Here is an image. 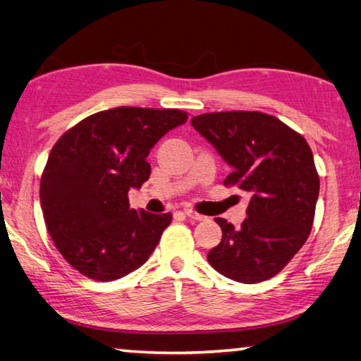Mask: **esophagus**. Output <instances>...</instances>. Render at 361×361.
I'll return each instance as SVG.
<instances>
[{"label": "esophagus", "mask_w": 361, "mask_h": 361, "mask_svg": "<svg viewBox=\"0 0 361 361\" xmlns=\"http://www.w3.org/2000/svg\"><path fill=\"white\" fill-rule=\"evenodd\" d=\"M183 213H185V215H186L189 219H195V221H204V219H205L204 215H200V213L194 212L192 209H185V210H183Z\"/></svg>", "instance_id": "obj_1"}]
</instances>
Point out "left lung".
<instances>
[{"label":"left lung","mask_w":361,"mask_h":361,"mask_svg":"<svg viewBox=\"0 0 361 361\" xmlns=\"http://www.w3.org/2000/svg\"><path fill=\"white\" fill-rule=\"evenodd\" d=\"M191 124L232 167L224 186L252 194L240 228L215 218L223 239L207 259L235 282L277 276L314 224L320 178L310 146L276 116L259 111L205 113Z\"/></svg>","instance_id":"obj_1"}]
</instances>
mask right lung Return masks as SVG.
Segmentation results:
<instances>
[{"mask_svg": "<svg viewBox=\"0 0 361 361\" xmlns=\"http://www.w3.org/2000/svg\"><path fill=\"white\" fill-rule=\"evenodd\" d=\"M186 119L181 109L118 106L78 122L54 145L41 209L54 245L79 274L109 282L148 261L172 213L130 209L129 189L148 181L151 148Z\"/></svg>", "mask_w": 361, "mask_h": 361, "instance_id": "right-lung-1", "label": "right lung"}]
</instances>
